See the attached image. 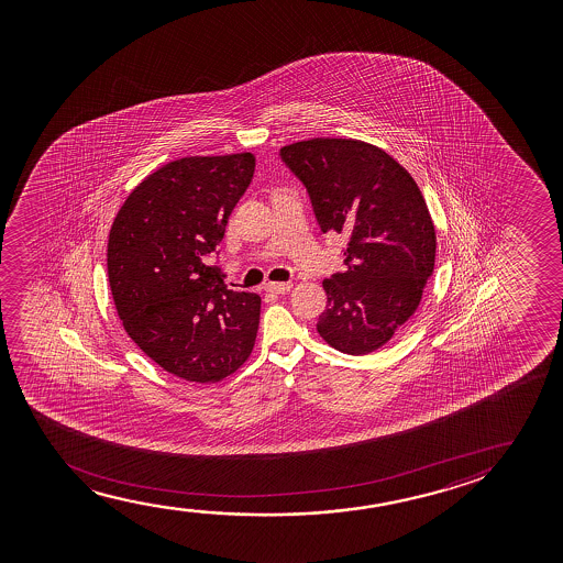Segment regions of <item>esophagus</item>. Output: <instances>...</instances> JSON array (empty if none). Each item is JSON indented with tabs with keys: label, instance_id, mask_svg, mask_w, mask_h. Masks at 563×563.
Masks as SVG:
<instances>
[{
	"label": "esophagus",
	"instance_id": "34e87169",
	"mask_svg": "<svg viewBox=\"0 0 563 563\" xmlns=\"http://www.w3.org/2000/svg\"><path fill=\"white\" fill-rule=\"evenodd\" d=\"M292 288V283H267L265 290L271 294H285Z\"/></svg>",
	"mask_w": 563,
	"mask_h": 563
}]
</instances>
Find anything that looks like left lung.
<instances>
[{"label": "left lung", "instance_id": "obj_1", "mask_svg": "<svg viewBox=\"0 0 563 563\" xmlns=\"http://www.w3.org/2000/svg\"><path fill=\"white\" fill-rule=\"evenodd\" d=\"M280 159L306 186L321 231L347 236L346 271L323 280L317 332L344 354H371L416 313L434 269L423 196L400 163L360 140H303Z\"/></svg>", "mask_w": 563, "mask_h": 563}]
</instances>
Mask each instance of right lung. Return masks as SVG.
Segmentation results:
<instances>
[{
  "mask_svg": "<svg viewBox=\"0 0 563 563\" xmlns=\"http://www.w3.org/2000/svg\"><path fill=\"white\" fill-rule=\"evenodd\" d=\"M252 154L183 157L142 180L108 244L117 313L140 350L170 375L217 383L254 350L262 298L223 283L216 252L252 183Z\"/></svg>",
  "mask_w": 563,
  "mask_h": 563,
  "instance_id": "right-lung-1",
  "label": "right lung"
}]
</instances>
